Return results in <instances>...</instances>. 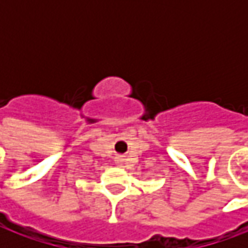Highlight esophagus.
<instances>
[{"instance_id": "obj_1", "label": "esophagus", "mask_w": 248, "mask_h": 248, "mask_svg": "<svg viewBox=\"0 0 248 248\" xmlns=\"http://www.w3.org/2000/svg\"><path fill=\"white\" fill-rule=\"evenodd\" d=\"M124 159L122 158V156H117V159H115V163L121 166V165H124Z\"/></svg>"}]
</instances>
